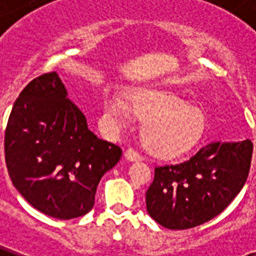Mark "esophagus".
Segmentation results:
<instances>
[{
	"label": "esophagus",
	"mask_w": 256,
	"mask_h": 256,
	"mask_svg": "<svg viewBox=\"0 0 256 256\" xmlns=\"http://www.w3.org/2000/svg\"><path fill=\"white\" fill-rule=\"evenodd\" d=\"M124 156H126V161H130V162H136V161H140L142 160L140 154H138V152H136L135 150H132V148H128Z\"/></svg>",
	"instance_id": "esophagus-1"
}]
</instances>
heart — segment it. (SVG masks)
<instances>
[{
	"label": "heart",
	"mask_w": 256,
	"mask_h": 256,
	"mask_svg": "<svg viewBox=\"0 0 256 256\" xmlns=\"http://www.w3.org/2000/svg\"><path fill=\"white\" fill-rule=\"evenodd\" d=\"M130 111L144 120L142 136L147 150L162 160L187 154L204 132L202 110L162 90L134 87L128 91L126 100L118 92L106 95V118L114 126L128 124L132 120Z\"/></svg>",
	"instance_id": "b5f03b06"
}]
</instances>
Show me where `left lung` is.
<instances>
[{"label": "left lung", "mask_w": 256, "mask_h": 256, "mask_svg": "<svg viewBox=\"0 0 256 256\" xmlns=\"http://www.w3.org/2000/svg\"><path fill=\"white\" fill-rule=\"evenodd\" d=\"M252 142H212L188 161L156 168L146 192L147 212L168 229H190L222 212L242 191Z\"/></svg>", "instance_id": "1"}]
</instances>
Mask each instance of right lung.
Here are the masks:
<instances>
[{
  "mask_svg": "<svg viewBox=\"0 0 256 256\" xmlns=\"http://www.w3.org/2000/svg\"><path fill=\"white\" fill-rule=\"evenodd\" d=\"M120 158V147L88 130L57 72L18 95L5 130V161L14 188L40 212L58 220L87 214L100 178Z\"/></svg>",
  "mask_w": 256,
  "mask_h": 256,
  "instance_id": "obj_1",
  "label": "right lung"
}]
</instances>
